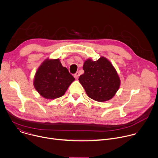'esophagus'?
Wrapping results in <instances>:
<instances>
[{
	"mask_svg": "<svg viewBox=\"0 0 158 158\" xmlns=\"http://www.w3.org/2000/svg\"><path fill=\"white\" fill-rule=\"evenodd\" d=\"M74 76L75 78H77V77L79 76V72H76V73L74 74Z\"/></svg>",
	"mask_w": 158,
	"mask_h": 158,
	"instance_id": "esophagus-1",
	"label": "esophagus"
}]
</instances>
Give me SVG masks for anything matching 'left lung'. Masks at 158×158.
<instances>
[{
    "label": "left lung",
    "instance_id": "left-lung-1",
    "mask_svg": "<svg viewBox=\"0 0 158 158\" xmlns=\"http://www.w3.org/2000/svg\"><path fill=\"white\" fill-rule=\"evenodd\" d=\"M84 73L79 81L87 96L95 101L104 102L115 95L120 86V79L114 67L105 57L96 61L87 59L83 65Z\"/></svg>",
    "mask_w": 158,
    "mask_h": 158
}]
</instances>
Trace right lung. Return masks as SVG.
<instances>
[{
  "mask_svg": "<svg viewBox=\"0 0 158 158\" xmlns=\"http://www.w3.org/2000/svg\"><path fill=\"white\" fill-rule=\"evenodd\" d=\"M74 81V77L59 59H47L37 69L34 85L42 97L52 99L62 96Z\"/></svg>",
  "mask_w": 158,
  "mask_h": 158,
  "instance_id": "add662e5",
  "label": "right lung"
}]
</instances>
